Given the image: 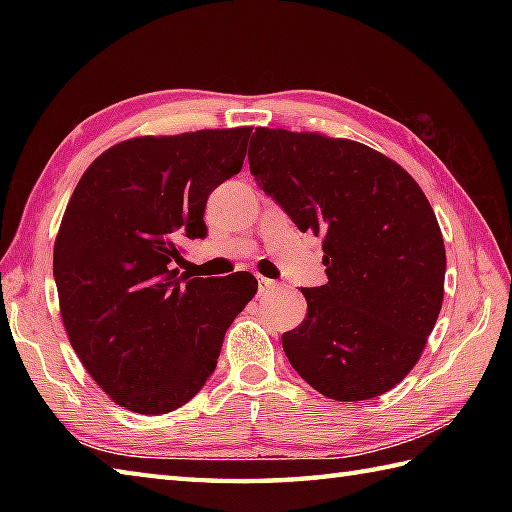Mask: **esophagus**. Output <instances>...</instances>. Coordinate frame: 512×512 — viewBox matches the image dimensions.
I'll return each mask as SVG.
<instances>
[{
  "instance_id": "34e87169",
  "label": "esophagus",
  "mask_w": 512,
  "mask_h": 512,
  "mask_svg": "<svg viewBox=\"0 0 512 512\" xmlns=\"http://www.w3.org/2000/svg\"><path fill=\"white\" fill-rule=\"evenodd\" d=\"M277 288V284L273 279H268V277H257V292H259V297L262 295H268L270 290H275Z\"/></svg>"
}]
</instances>
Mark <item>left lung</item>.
Instances as JSON below:
<instances>
[{
  "instance_id": "8db88e82",
  "label": "left lung",
  "mask_w": 512,
  "mask_h": 512,
  "mask_svg": "<svg viewBox=\"0 0 512 512\" xmlns=\"http://www.w3.org/2000/svg\"><path fill=\"white\" fill-rule=\"evenodd\" d=\"M248 162L303 233L323 235L328 284L301 288L306 319L281 336L290 365L332 400L394 389L444 299L447 253L427 195L398 162L350 138L257 127Z\"/></svg>"
}]
</instances>
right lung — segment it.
I'll use <instances>...</instances> for the list:
<instances>
[{
	"label": "right lung",
	"instance_id": "add662e5",
	"mask_svg": "<svg viewBox=\"0 0 512 512\" xmlns=\"http://www.w3.org/2000/svg\"><path fill=\"white\" fill-rule=\"evenodd\" d=\"M253 127L123 140L85 169L54 239L61 321L85 372L116 405L158 416L213 374L257 279L180 275L206 235L213 189L242 169Z\"/></svg>",
	"mask_w": 512,
	"mask_h": 512
}]
</instances>
